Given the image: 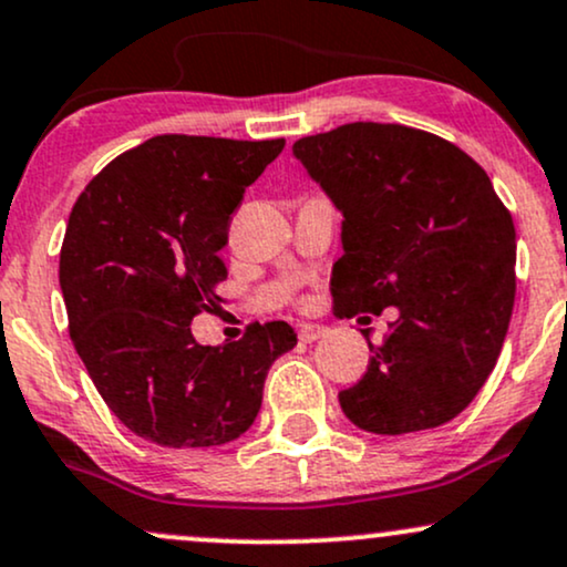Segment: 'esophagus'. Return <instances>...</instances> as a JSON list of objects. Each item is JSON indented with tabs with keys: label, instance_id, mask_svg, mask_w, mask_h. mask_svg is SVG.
Listing matches in <instances>:
<instances>
[{
	"label": "esophagus",
	"instance_id": "1",
	"mask_svg": "<svg viewBox=\"0 0 567 567\" xmlns=\"http://www.w3.org/2000/svg\"><path fill=\"white\" fill-rule=\"evenodd\" d=\"M324 333H328V328H322V324H301V328H298V341L311 343L317 341V338H322Z\"/></svg>",
	"mask_w": 567,
	"mask_h": 567
}]
</instances>
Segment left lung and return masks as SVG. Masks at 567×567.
<instances>
[{"mask_svg":"<svg viewBox=\"0 0 567 567\" xmlns=\"http://www.w3.org/2000/svg\"><path fill=\"white\" fill-rule=\"evenodd\" d=\"M341 213L338 317L396 320L338 394L354 426L408 434L455 419L496 368L514 306L509 210L470 154L405 125L351 122L292 143Z\"/></svg>","mask_w":567,"mask_h":567,"instance_id":"8db88e82","label":"left lung"}]
</instances>
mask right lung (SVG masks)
Returning <instances> with one entry per match:
<instances>
[{
  "instance_id": "add662e5",
  "label": "right lung",
  "mask_w": 567,
  "mask_h": 567,
  "mask_svg": "<svg viewBox=\"0 0 567 567\" xmlns=\"http://www.w3.org/2000/svg\"><path fill=\"white\" fill-rule=\"evenodd\" d=\"M285 141L157 135L90 181L69 216L61 290L69 333L116 419L165 447L237 440L256 421L288 322L202 347L192 320L226 279L218 258L245 188Z\"/></svg>"
}]
</instances>
